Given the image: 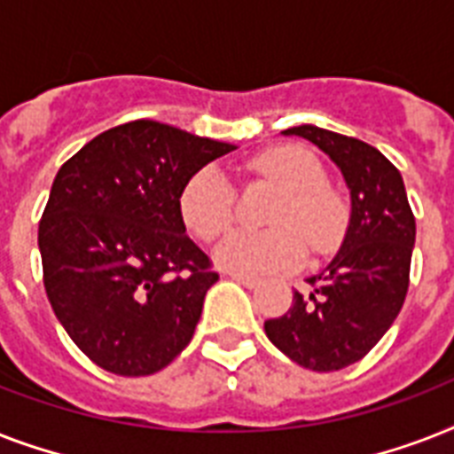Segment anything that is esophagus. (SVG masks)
Instances as JSON below:
<instances>
[{
  "label": "esophagus",
  "mask_w": 454,
  "mask_h": 454,
  "mask_svg": "<svg viewBox=\"0 0 454 454\" xmlns=\"http://www.w3.org/2000/svg\"><path fill=\"white\" fill-rule=\"evenodd\" d=\"M231 278H233L235 283H240V285H245V287H249V290H252V287H256V285H259V278L242 276V273H231Z\"/></svg>",
  "instance_id": "esophagus-1"
}]
</instances>
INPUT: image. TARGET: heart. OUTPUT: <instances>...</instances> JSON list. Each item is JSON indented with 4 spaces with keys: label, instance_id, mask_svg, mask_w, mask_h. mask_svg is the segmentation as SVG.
Returning <instances> with one entry per match:
<instances>
[{
    "label": "heart",
    "instance_id": "obj_1",
    "mask_svg": "<svg viewBox=\"0 0 454 454\" xmlns=\"http://www.w3.org/2000/svg\"><path fill=\"white\" fill-rule=\"evenodd\" d=\"M245 174L283 188L269 231H238L216 249V262L242 276L285 273L313 254H330L344 240L351 207L344 192L327 184V171L301 145H276L245 162ZM178 214L198 240L214 242L233 226L235 191L216 167H202L178 192Z\"/></svg>",
    "mask_w": 454,
    "mask_h": 454
}]
</instances>
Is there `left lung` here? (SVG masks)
<instances>
[{"label": "left lung", "mask_w": 454, "mask_h": 454, "mask_svg": "<svg viewBox=\"0 0 454 454\" xmlns=\"http://www.w3.org/2000/svg\"><path fill=\"white\" fill-rule=\"evenodd\" d=\"M332 157L351 188L344 245L310 294L294 292L290 310L263 323L266 337L297 365L334 372L365 358L394 325L410 287L415 214L401 171L377 148L344 134L301 124L285 129Z\"/></svg>", "instance_id": "8db88e82"}]
</instances>
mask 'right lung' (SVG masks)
Instances as JSON below:
<instances>
[{"instance_id": "add662e5", "label": "right lung", "mask_w": 454, "mask_h": 454, "mask_svg": "<svg viewBox=\"0 0 454 454\" xmlns=\"http://www.w3.org/2000/svg\"><path fill=\"white\" fill-rule=\"evenodd\" d=\"M235 145L155 120L103 131L53 178L39 219L44 290L77 348L145 377L191 344L212 262L185 235L184 184Z\"/></svg>"}]
</instances>
